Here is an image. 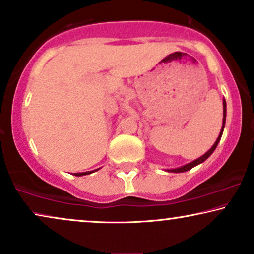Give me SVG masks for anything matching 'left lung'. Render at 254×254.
<instances>
[{"label":"left lung","instance_id":"1","mask_svg":"<svg viewBox=\"0 0 254 254\" xmlns=\"http://www.w3.org/2000/svg\"><path fill=\"white\" fill-rule=\"evenodd\" d=\"M223 108H224V114H223V115H224V117H223V126H221V130H220V133H219L218 139L215 140L214 145L212 146L211 148H209L208 151L205 153V154L201 155V156H200V158H198V159H195V160L190 161V164H186V165L181 166V167H178V168H173V170H167V172H171V173H183V172H187V171H190V168L195 167V166H198V165H200V164H202L203 161L207 160V159L209 158V156H211L212 153H213V152L215 151V148H217L218 143H219V141H220L221 135H223V132H224L225 122H226V101H225V99L223 100Z\"/></svg>","mask_w":254,"mask_h":254}]
</instances>
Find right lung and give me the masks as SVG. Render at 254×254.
<instances>
[{
    "label": "right lung",
    "instance_id": "1",
    "mask_svg": "<svg viewBox=\"0 0 254 254\" xmlns=\"http://www.w3.org/2000/svg\"><path fill=\"white\" fill-rule=\"evenodd\" d=\"M100 168L98 170H94V171H89V172H82V173H74V175H76V177H82V175H87V174H90V173H94V172L99 171Z\"/></svg>",
    "mask_w": 254,
    "mask_h": 254
}]
</instances>
